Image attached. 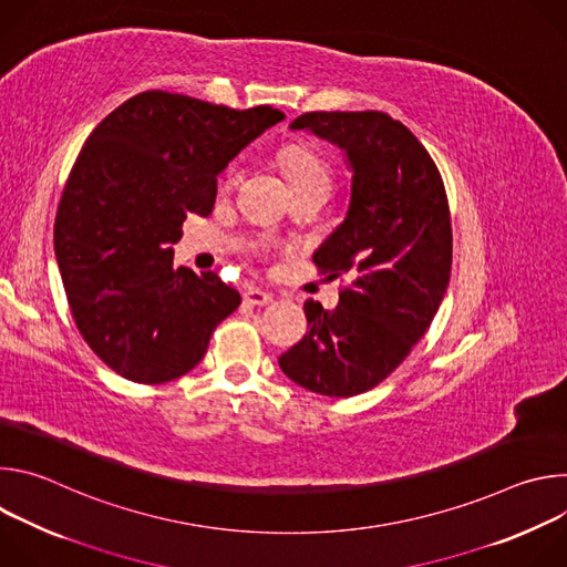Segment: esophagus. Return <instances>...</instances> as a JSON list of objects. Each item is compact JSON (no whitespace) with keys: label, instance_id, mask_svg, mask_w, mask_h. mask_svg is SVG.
<instances>
[{"label":"esophagus","instance_id":"34e87169","mask_svg":"<svg viewBox=\"0 0 567 567\" xmlns=\"http://www.w3.org/2000/svg\"><path fill=\"white\" fill-rule=\"evenodd\" d=\"M274 300V296L271 293H267V291H262V289H247L245 291V302L247 305H251V307H265V305H269Z\"/></svg>","mask_w":567,"mask_h":567}]
</instances>
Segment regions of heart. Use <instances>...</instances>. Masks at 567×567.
I'll return each instance as SVG.
<instances>
[{
    "mask_svg": "<svg viewBox=\"0 0 567 567\" xmlns=\"http://www.w3.org/2000/svg\"><path fill=\"white\" fill-rule=\"evenodd\" d=\"M280 166L285 175L289 177L293 188L302 186H318L330 190L332 186V168L326 158H322L320 152L305 147V145H287L278 154ZM241 164L239 161H230L221 175V186L224 188H235L241 182Z\"/></svg>",
    "mask_w": 567,
    "mask_h": 567,
    "instance_id": "1",
    "label": "heart"
}]
</instances>
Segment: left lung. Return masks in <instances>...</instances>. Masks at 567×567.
Masks as SVG:
<instances>
[{
    "label": "left lung",
    "mask_w": 567,
    "mask_h": 567,
    "mask_svg": "<svg viewBox=\"0 0 567 567\" xmlns=\"http://www.w3.org/2000/svg\"><path fill=\"white\" fill-rule=\"evenodd\" d=\"M291 130L348 152L350 210L313 265L350 282L337 309L305 302L309 332L278 363L311 392L354 396L390 377L431 328L453 262L449 197L426 147L383 112H307Z\"/></svg>",
    "instance_id": "obj_1"
}]
</instances>
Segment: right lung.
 <instances>
[{
  "mask_svg": "<svg viewBox=\"0 0 567 567\" xmlns=\"http://www.w3.org/2000/svg\"><path fill=\"white\" fill-rule=\"evenodd\" d=\"M285 114L143 92L107 114L64 184L53 247L78 332L134 383H166L206 354L241 298L215 271L173 267L184 219L210 215L217 175Z\"/></svg>",
  "mask_w": 567,
  "mask_h": 567,
  "instance_id": "obj_1",
  "label": "right lung"
}]
</instances>
